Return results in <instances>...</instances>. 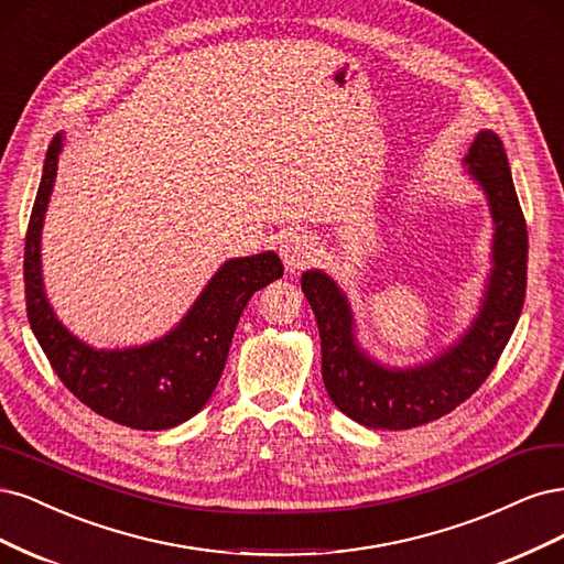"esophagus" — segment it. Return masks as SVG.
<instances>
[{
  "label": "esophagus",
  "mask_w": 564,
  "mask_h": 564,
  "mask_svg": "<svg viewBox=\"0 0 564 564\" xmlns=\"http://www.w3.org/2000/svg\"><path fill=\"white\" fill-rule=\"evenodd\" d=\"M279 252H281V260L285 264V271L295 274V271H302L308 262H312V256H314L312 236H308L306 231H300V229L288 231L281 239Z\"/></svg>",
  "instance_id": "1"
}]
</instances>
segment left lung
Wrapping results in <instances>:
<instances>
[{"instance_id":"obj_1","label":"left lung","mask_w":564,"mask_h":564,"mask_svg":"<svg viewBox=\"0 0 564 564\" xmlns=\"http://www.w3.org/2000/svg\"><path fill=\"white\" fill-rule=\"evenodd\" d=\"M464 166L492 215V269L476 318L447 349L412 368L384 366L358 344L351 304L337 281L323 269L302 274L318 323L325 391L368 429L403 431L441 420L478 391L516 330L527 288V225L499 135L480 131Z\"/></svg>"}]
</instances>
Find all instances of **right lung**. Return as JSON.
Instances as JSON below:
<instances>
[{"mask_svg": "<svg viewBox=\"0 0 564 564\" xmlns=\"http://www.w3.org/2000/svg\"><path fill=\"white\" fill-rule=\"evenodd\" d=\"M65 133L51 140L25 236V302L32 333L51 368L105 420L140 431L183 424L202 410L223 377L229 344L248 300L283 276L274 250L231 258L215 271L173 330L140 347L96 349L72 335L46 297L42 229Z\"/></svg>", "mask_w": 564, "mask_h": 564, "instance_id": "obj_1", "label": "right lung"}]
</instances>
